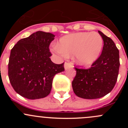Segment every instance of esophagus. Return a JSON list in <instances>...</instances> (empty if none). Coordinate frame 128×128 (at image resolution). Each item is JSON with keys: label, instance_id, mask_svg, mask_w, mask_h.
<instances>
[{"label": "esophagus", "instance_id": "34e87169", "mask_svg": "<svg viewBox=\"0 0 128 128\" xmlns=\"http://www.w3.org/2000/svg\"><path fill=\"white\" fill-rule=\"evenodd\" d=\"M72 66H71V64H69V62L68 61L67 62H65V63H64V68H65V69H67L68 68H69V67Z\"/></svg>", "mask_w": 128, "mask_h": 128}]
</instances>
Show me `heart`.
Here are the masks:
<instances>
[{"mask_svg": "<svg viewBox=\"0 0 128 128\" xmlns=\"http://www.w3.org/2000/svg\"><path fill=\"white\" fill-rule=\"evenodd\" d=\"M103 42L102 37L96 32H79L62 37L54 50L63 56L74 54L77 64L87 66L98 59Z\"/></svg>", "mask_w": 128, "mask_h": 128, "instance_id": "1", "label": "heart"}]
</instances>
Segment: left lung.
I'll list each match as a JSON object with an SVG mask.
<instances>
[{
	"label": "left lung",
	"mask_w": 128,
	"mask_h": 128,
	"mask_svg": "<svg viewBox=\"0 0 128 128\" xmlns=\"http://www.w3.org/2000/svg\"><path fill=\"white\" fill-rule=\"evenodd\" d=\"M104 40L100 57L89 69L75 68L76 76L72 82L74 92L78 97L95 99L103 97L114 88L120 68L119 50L113 41L98 31Z\"/></svg>",
	"instance_id": "obj_1"
}]
</instances>
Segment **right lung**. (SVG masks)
Instances as JSON below:
<instances>
[{
	"mask_svg": "<svg viewBox=\"0 0 128 128\" xmlns=\"http://www.w3.org/2000/svg\"><path fill=\"white\" fill-rule=\"evenodd\" d=\"M55 36L38 31L19 40L9 58V80L15 91L31 100L46 97L51 92L56 74L64 70V63L56 64L50 57V43Z\"/></svg>",
	"mask_w": 128,
	"mask_h": 128,
	"instance_id": "1",
	"label": "right lung"
}]
</instances>
